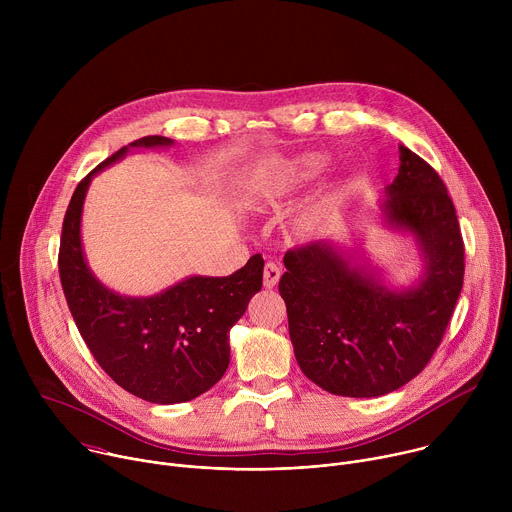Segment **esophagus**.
Masks as SVG:
<instances>
[{"label":"esophagus","instance_id":"esophagus-1","mask_svg":"<svg viewBox=\"0 0 512 512\" xmlns=\"http://www.w3.org/2000/svg\"><path fill=\"white\" fill-rule=\"evenodd\" d=\"M279 277H281V267L277 263H273V261L265 263V269H263V283H265V287H269V289L275 287Z\"/></svg>","mask_w":512,"mask_h":512}]
</instances>
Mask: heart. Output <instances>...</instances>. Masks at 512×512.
Segmentation results:
<instances>
[{
    "label": "heart",
    "mask_w": 512,
    "mask_h": 512,
    "mask_svg": "<svg viewBox=\"0 0 512 512\" xmlns=\"http://www.w3.org/2000/svg\"><path fill=\"white\" fill-rule=\"evenodd\" d=\"M326 164H328V158L324 154H318V152L304 154L287 164H279V176H281V182L289 186L298 182H308L318 174H322Z\"/></svg>",
    "instance_id": "heart-1"
}]
</instances>
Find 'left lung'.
Here are the masks:
<instances>
[{
    "instance_id": "1",
    "label": "left lung",
    "mask_w": 512,
    "mask_h": 512,
    "mask_svg": "<svg viewBox=\"0 0 512 512\" xmlns=\"http://www.w3.org/2000/svg\"><path fill=\"white\" fill-rule=\"evenodd\" d=\"M399 174L383 214L415 235L425 273L391 289L332 243L289 249L279 294L302 373L328 393L381 397L417 377L440 346L464 283V241L446 184L399 145Z\"/></svg>"
}]
</instances>
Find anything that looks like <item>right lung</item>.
Wrapping results in <instances>:
<instances>
[{
  "label": "right lung",
  "mask_w": 512,
  "mask_h": 512,
  "mask_svg": "<svg viewBox=\"0 0 512 512\" xmlns=\"http://www.w3.org/2000/svg\"><path fill=\"white\" fill-rule=\"evenodd\" d=\"M174 141L148 135L101 162L77 186L64 214L58 271L68 310L101 369L125 391L150 403L190 401L225 375L229 332L263 285V257L253 255L229 277H188L152 298L119 296L89 269L81 245V214L97 172L131 148Z\"/></svg>",
  "instance_id": "right-lung-1"
}]
</instances>
